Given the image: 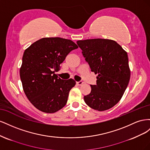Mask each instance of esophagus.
<instances>
[{
  "label": "esophagus",
  "instance_id": "1",
  "mask_svg": "<svg viewBox=\"0 0 150 150\" xmlns=\"http://www.w3.org/2000/svg\"><path fill=\"white\" fill-rule=\"evenodd\" d=\"M76 84H78V86H81L83 84V82L82 81H78V82H76Z\"/></svg>",
  "mask_w": 150,
  "mask_h": 150
}]
</instances>
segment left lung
<instances>
[{
    "mask_svg": "<svg viewBox=\"0 0 150 150\" xmlns=\"http://www.w3.org/2000/svg\"><path fill=\"white\" fill-rule=\"evenodd\" d=\"M86 61L96 77V85L84 96L90 108L99 111L111 108L120 101L128 85L130 69L127 52L111 39H93L77 41Z\"/></svg>",
    "mask_w": 150,
    "mask_h": 150,
    "instance_id": "left-lung-1",
    "label": "left lung"
}]
</instances>
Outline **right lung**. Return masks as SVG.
I'll list each match as a JSON object with an SVG mask.
<instances>
[{
    "label": "right lung",
    "mask_w": 150,
    "mask_h": 150,
    "mask_svg": "<svg viewBox=\"0 0 150 150\" xmlns=\"http://www.w3.org/2000/svg\"><path fill=\"white\" fill-rule=\"evenodd\" d=\"M78 46L61 38L40 39L25 50L20 69L24 91L39 110L54 113L64 107L76 81L63 80L55 74L71 51Z\"/></svg>",
    "instance_id": "1"
}]
</instances>
